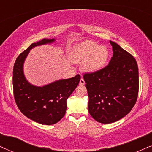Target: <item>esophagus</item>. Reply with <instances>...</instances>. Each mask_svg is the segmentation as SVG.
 Segmentation results:
<instances>
[{"label":"esophagus","instance_id":"34e87169","mask_svg":"<svg viewBox=\"0 0 152 152\" xmlns=\"http://www.w3.org/2000/svg\"><path fill=\"white\" fill-rule=\"evenodd\" d=\"M79 84L80 85V86H83V85H85V80H83V78H80Z\"/></svg>","mask_w":152,"mask_h":152}]
</instances>
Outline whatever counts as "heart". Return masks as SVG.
<instances>
[{
  "instance_id": "1",
  "label": "heart",
  "mask_w": 152,
  "mask_h": 152,
  "mask_svg": "<svg viewBox=\"0 0 152 152\" xmlns=\"http://www.w3.org/2000/svg\"><path fill=\"white\" fill-rule=\"evenodd\" d=\"M70 58L74 63L82 64L83 72L94 73L104 67L108 58V50L96 42L84 41L74 46Z\"/></svg>"
}]
</instances>
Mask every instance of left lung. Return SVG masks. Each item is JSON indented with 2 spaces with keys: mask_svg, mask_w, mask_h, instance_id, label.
Instances as JSON below:
<instances>
[{
  "mask_svg": "<svg viewBox=\"0 0 152 152\" xmlns=\"http://www.w3.org/2000/svg\"><path fill=\"white\" fill-rule=\"evenodd\" d=\"M110 43L113 55L108 65L83 75L89 113L102 124L115 122L126 116L136 102L139 88L136 60L117 43Z\"/></svg>",
  "mask_w": 152,
  "mask_h": 152,
  "instance_id": "8db88e82",
  "label": "left lung"
}]
</instances>
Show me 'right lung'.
Wrapping results in <instances>:
<instances>
[{"mask_svg": "<svg viewBox=\"0 0 152 152\" xmlns=\"http://www.w3.org/2000/svg\"><path fill=\"white\" fill-rule=\"evenodd\" d=\"M55 38L43 39L33 43L16 60L13 69V90L18 108L23 114L35 122L51 125L59 122L66 110V100L79 83L80 76L60 79L44 86H35L24 75V62L32 48L53 44Z\"/></svg>", "mask_w": 152, "mask_h": 152, "instance_id": "obj_1", "label": "right lung"}]
</instances>
